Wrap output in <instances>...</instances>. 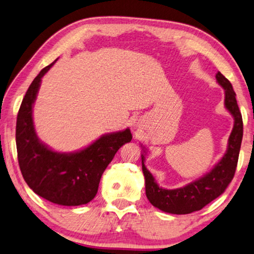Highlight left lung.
Returning a JSON list of instances; mask_svg holds the SVG:
<instances>
[{
  "label": "left lung",
  "instance_id": "left-lung-1",
  "mask_svg": "<svg viewBox=\"0 0 254 254\" xmlns=\"http://www.w3.org/2000/svg\"><path fill=\"white\" fill-rule=\"evenodd\" d=\"M216 80L225 92L224 105L234 119V126L228 138L227 149L221 161L205 176L197 179L182 188L164 189L157 185L155 178L145 166V147L142 154V169L145 177L146 197L153 206L169 214L185 215L200 210L206 205L225 191L235 174L238 165L241 143L243 137V120L241 115L236 94L231 82L221 72L216 74Z\"/></svg>",
  "mask_w": 254,
  "mask_h": 254
}]
</instances>
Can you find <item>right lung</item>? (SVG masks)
Instances as JSON below:
<instances>
[{
	"label": "right lung",
	"mask_w": 254,
	"mask_h": 254,
	"mask_svg": "<svg viewBox=\"0 0 254 254\" xmlns=\"http://www.w3.org/2000/svg\"><path fill=\"white\" fill-rule=\"evenodd\" d=\"M54 63L40 70L20 106L15 128L19 166L24 181L38 196L57 205L80 206L95 197L102 173L132 136L129 128L109 132L85 148L70 153L53 151L40 142L33 125L32 108L41 78Z\"/></svg>",
	"instance_id": "add662e5"
}]
</instances>
